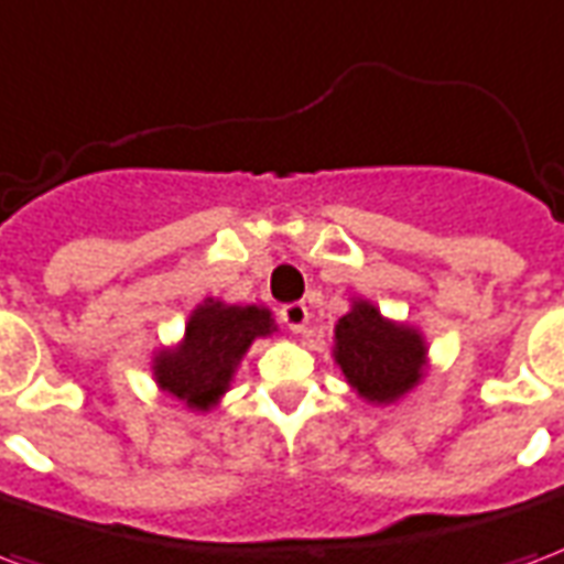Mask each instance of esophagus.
<instances>
[{
  "mask_svg": "<svg viewBox=\"0 0 564 564\" xmlns=\"http://www.w3.org/2000/svg\"><path fill=\"white\" fill-rule=\"evenodd\" d=\"M279 315H282V321H285V327L291 329V333H303L308 324V308L303 306V303H288V306L279 308Z\"/></svg>",
  "mask_w": 564,
  "mask_h": 564,
  "instance_id": "esophagus-1",
  "label": "esophagus"
}]
</instances>
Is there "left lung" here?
Masks as SVG:
<instances>
[{
	"label": "left lung",
	"mask_w": 564,
	"mask_h": 564,
	"mask_svg": "<svg viewBox=\"0 0 564 564\" xmlns=\"http://www.w3.org/2000/svg\"><path fill=\"white\" fill-rule=\"evenodd\" d=\"M336 366L368 404H395L425 378L427 345L422 333L380 315L368 300L350 303L333 336Z\"/></svg>",
	"instance_id": "8db88e82"
}]
</instances>
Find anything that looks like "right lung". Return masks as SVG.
Here are the masks:
<instances>
[{
	"instance_id": "1",
	"label": "right lung",
	"mask_w": 564,
	"mask_h": 564,
	"mask_svg": "<svg viewBox=\"0 0 564 564\" xmlns=\"http://www.w3.org/2000/svg\"><path fill=\"white\" fill-rule=\"evenodd\" d=\"M276 329L270 308L228 306L207 297L193 308L184 338L175 347H163L154 357L156 387L189 410L207 413L226 395L240 359L256 338Z\"/></svg>"
}]
</instances>
